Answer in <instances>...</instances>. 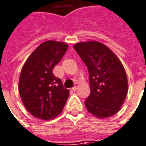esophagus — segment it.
<instances>
[{
	"label": "esophagus",
	"mask_w": 146,
	"mask_h": 146,
	"mask_svg": "<svg viewBox=\"0 0 146 146\" xmlns=\"http://www.w3.org/2000/svg\"><path fill=\"white\" fill-rule=\"evenodd\" d=\"M77 88H78V84H77V83H76V85L73 86V88H72V90H73V91H76V90H77Z\"/></svg>",
	"instance_id": "1"
}]
</instances>
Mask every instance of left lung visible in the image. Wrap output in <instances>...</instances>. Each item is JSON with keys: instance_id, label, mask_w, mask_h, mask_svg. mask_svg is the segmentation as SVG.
<instances>
[{"instance_id": "8db88e82", "label": "left lung", "mask_w": 146, "mask_h": 146, "mask_svg": "<svg viewBox=\"0 0 146 146\" xmlns=\"http://www.w3.org/2000/svg\"><path fill=\"white\" fill-rule=\"evenodd\" d=\"M73 48L89 70L90 94L85 102L87 110L99 118L117 113L128 92L127 76L121 62L98 41L80 42Z\"/></svg>"}]
</instances>
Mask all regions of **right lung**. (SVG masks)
I'll use <instances>...</instances> for the list:
<instances>
[{
  "mask_svg": "<svg viewBox=\"0 0 146 146\" xmlns=\"http://www.w3.org/2000/svg\"><path fill=\"white\" fill-rule=\"evenodd\" d=\"M68 45L48 40L40 44L24 64L19 80V94L24 106L41 120L55 118L63 110L69 90L52 73L67 51Z\"/></svg>",
  "mask_w": 146,
  "mask_h": 146,
  "instance_id": "add662e5",
  "label": "right lung"
}]
</instances>
